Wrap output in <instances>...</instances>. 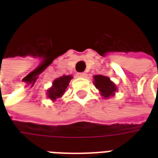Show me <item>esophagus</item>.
<instances>
[{
  "label": "esophagus",
  "instance_id": "34e87169",
  "mask_svg": "<svg viewBox=\"0 0 158 158\" xmlns=\"http://www.w3.org/2000/svg\"><path fill=\"white\" fill-rule=\"evenodd\" d=\"M77 75H78V77H79V78H86V77H87V74H86L85 73H79Z\"/></svg>",
  "mask_w": 158,
  "mask_h": 158
}]
</instances>
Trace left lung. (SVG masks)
<instances>
[{
  "instance_id": "obj_1",
  "label": "left lung",
  "mask_w": 158,
  "mask_h": 158,
  "mask_svg": "<svg viewBox=\"0 0 158 158\" xmlns=\"http://www.w3.org/2000/svg\"><path fill=\"white\" fill-rule=\"evenodd\" d=\"M93 79L94 85L104 99H108L110 97L115 96L118 88L116 85L110 79L109 77L98 74L94 75Z\"/></svg>"
}]
</instances>
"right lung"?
Instances as JSON below:
<instances>
[{"label":"right lung","mask_w":158,"mask_h":158,"mask_svg":"<svg viewBox=\"0 0 158 158\" xmlns=\"http://www.w3.org/2000/svg\"><path fill=\"white\" fill-rule=\"evenodd\" d=\"M73 79L72 75H62L56 79L52 82V87H50L46 91V96L52 102L61 98L65 93L70 80Z\"/></svg>","instance_id":"right-lung-1"}]
</instances>
